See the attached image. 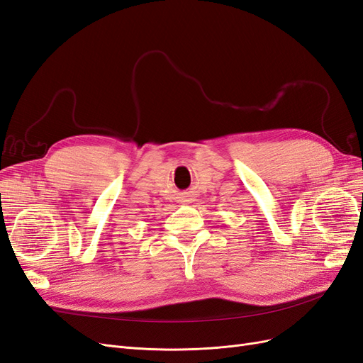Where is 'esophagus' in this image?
<instances>
[{
	"mask_svg": "<svg viewBox=\"0 0 363 363\" xmlns=\"http://www.w3.org/2000/svg\"><path fill=\"white\" fill-rule=\"evenodd\" d=\"M185 202H190V196H186V201Z\"/></svg>",
	"mask_w": 363,
	"mask_h": 363,
	"instance_id": "1",
	"label": "esophagus"
}]
</instances>
